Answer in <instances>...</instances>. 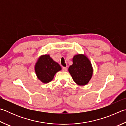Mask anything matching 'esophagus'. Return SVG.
Segmentation results:
<instances>
[{
  "label": "esophagus",
  "mask_w": 126,
  "mask_h": 126,
  "mask_svg": "<svg viewBox=\"0 0 126 126\" xmlns=\"http://www.w3.org/2000/svg\"><path fill=\"white\" fill-rule=\"evenodd\" d=\"M62 70H63V71L66 72V71H67V67H63L62 68Z\"/></svg>",
  "instance_id": "1"
}]
</instances>
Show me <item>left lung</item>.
<instances>
[{
	"instance_id": "8db88e82",
	"label": "left lung",
	"mask_w": 126,
	"mask_h": 126,
	"mask_svg": "<svg viewBox=\"0 0 126 126\" xmlns=\"http://www.w3.org/2000/svg\"><path fill=\"white\" fill-rule=\"evenodd\" d=\"M73 64L70 65L68 71L74 82L79 86L88 83L93 74V68L89 59L86 55L78 54L73 57Z\"/></svg>"
}]
</instances>
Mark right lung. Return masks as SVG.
Returning <instances> with one entry per match:
<instances>
[{
	"label": "right lung",
	"mask_w": 126,
	"mask_h": 126,
	"mask_svg": "<svg viewBox=\"0 0 126 126\" xmlns=\"http://www.w3.org/2000/svg\"><path fill=\"white\" fill-rule=\"evenodd\" d=\"M62 68L49 54L42 55L39 57L35 65V72L38 79L43 83H48L53 80L57 72Z\"/></svg>",
	"instance_id": "add662e5"
}]
</instances>
